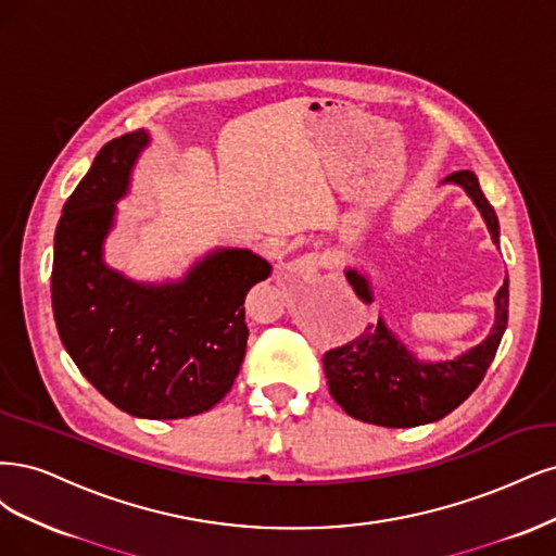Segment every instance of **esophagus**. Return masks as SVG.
Returning <instances> with one entry per match:
<instances>
[{"instance_id": "esophagus-1", "label": "esophagus", "mask_w": 556, "mask_h": 556, "mask_svg": "<svg viewBox=\"0 0 556 556\" xmlns=\"http://www.w3.org/2000/svg\"><path fill=\"white\" fill-rule=\"evenodd\" d=\"M318 267V256L316 254H304V256H298L295 261L286 263L279 267V275L283 273H293V275H309V273H316Z\"/></svg>"}]
</instances>
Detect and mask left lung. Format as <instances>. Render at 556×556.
I'll list each match as a JSON object with an SVG mask.
<instances>
[{
	"label": "left lung",
	"mask_w": 556,
	"mask_h": 556,
	"mask_svg": "<svg viewBox=\"0 0 556 556\" xmlns=\"http://www.w3.org/2000/svg\"><path fill=\"white\" fill-rule=\"evenodd\" d=\"M441 185H457L469 195L498 247V219L471 170L447 175ZM353 291L374 300L367 273L344 270ZM508 324V277L494 295V326L480 344L451 361H422L388 328L383 316L351 344L326 353L330 395L355 420L381 427H418L455 410L485 376Z\"/></svg>",
	"instance_id": "obj_1"
}]
</instances>
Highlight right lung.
<instances>
[{
  "instance_id": "add662e5",
  "label": "right lung",
  "mask_w": 556,
  "mask_h": 556,
  "mask_svg": "<svg viewBox=\"0 0 556 556\" xmlns=\"http://www.w3.org/2000/svg\"><path fill=\"white\" fill-rule=\"evenodd\" d=\"M150 142L138 129L94 156L62 210L50 291L60 339L85 379L124 414L175 420L226 397L247 351L244 298L273 265L252 249L217 247L180 279L136 281L105 263L117 203Z\"/></svg>"
}]
</instances>
